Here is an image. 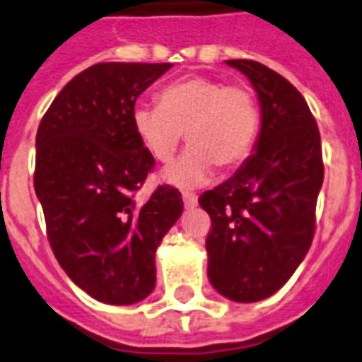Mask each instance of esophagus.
<instances>
[{
	"instance_id": "1",
	"label": "esophagus",
	"mask_w": 362,
	"mask_h": 362,
	"mask_svg": "<svg viewBox=\"0 0 362 362\" xmlns=\"http://www.w3.org/2000/svg\"><path fill=\"white\" fill-rule=\"evenodd\" d=\"M183 203L187 209H194L197 205V196L192 192H183Z\"/></svg>"
}]
</instances>
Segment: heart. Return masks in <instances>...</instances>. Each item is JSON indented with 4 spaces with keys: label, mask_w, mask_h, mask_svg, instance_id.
<instances>
[{
    "label": "heart",
    "mask_w": 362,
    "mask_h": 362,
    "mask_svg": "<svg viewBox=\"0 0 362 362\" xmlns=\"http://www.w3.org/2000/svg\"><path fill=\"white\" fill-rule=\"evenodd\" d=\"M262 115L255 91L227 86L211 76H188L160 89L159 104L139 102L132 126L144 150L168 163L181 139L190 148L163 174L166 183L194 188L206 183L214 168H236L251 156Z\"/></svg>",
    "instance_id": "1"
}]
</instances>
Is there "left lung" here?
<instances>
[{
    "label": "left lung",
    "instance_id": "1",
    "mask_svg": "<svg viewBox=\"0 0 362 362\" xmlns=\"http://www.w3.org/2000/svg\"><path fill=\"white\" fill-rule=\"evenodd\" d=\"M249 78L262 107L255 153L199 196L211 216L209 278L236 302L276 293L310 251L324 179L317 120L298 89L255 60H227Z\"/></svg>",
    "mask_w": 362,
    "mask_h": 362
}]
</instances>
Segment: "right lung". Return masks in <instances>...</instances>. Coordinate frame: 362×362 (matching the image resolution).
<instances>
[{"label":"right lung","mask_w":362,"mask_h":362,"mask_svg":"<svg viewBox=\"0 0 362 362\" xmlns=\"http://www.w3.org/2000/svg\"><path fill=\"white\" fill-rule=\"evenodd\" d=\"M172 64L106 62L58 93L36 134L34 190L67 276L95 300L128 305L156 286V251L183 212L163 185L139 205L156 159L132 126L135 100Z\"/></svg>","instance_id":"right-lung-1"}]
</instances>
